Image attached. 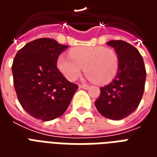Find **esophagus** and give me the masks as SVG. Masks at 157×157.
<instances>
[{"label": "esophagus", "instance_id": "obj_1", "mask_svg": "<svg viewBox=\"0 0 157 157\" xmlns=\"http://www.w3.org/2000/svg\"><path fill=\"white\" fill-rule=\"evenodd\" d=\"M79 87H80V88L86 89V90H87V89L90 88V86H89L88 85H79Z\"/></svg>", "mask_w": 157, "mask_h": 157}]
</instances>
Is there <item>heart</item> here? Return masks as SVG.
<instances>
[{"label":"heart","instance_id":"b5f03b06","mask_svg":"<svg viewBox=\"0 0 157 157\" xmlns=\"http://www.w3.org/2000/svg\"><path fill=\"white\" fill-rule=\"evenodd\" d=\"M70 56L59 55L57 66L69 81L78 78L84 67L89 80L105 85L115 77L118 59L115 52L102 46H82L72 48Z\"/></svg>","mask_w":157,"mask_h":157}]
</instances>
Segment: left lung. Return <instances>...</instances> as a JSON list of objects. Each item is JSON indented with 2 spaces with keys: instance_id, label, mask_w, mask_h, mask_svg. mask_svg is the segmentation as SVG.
<instances>
[{
  "instance_id": "8db88e82",
  "label": "left lung",
  "mask_w": 157,
  "mask_h": 157,
  "mask_svg": "<svg viewBox=\"0 0 157 157\" xmlns=\"http://www.w3.org/2000/svg\"><path fill=\"white\" fill-rule=\"evenodd\" d=\"M107 44L117 53L118 72L111 83L100 88L95 106L105 118L119 120L138 108L145 91L146 71L141 55L133 45L122 40H111Z\"/></svg>"
}]
</instances>
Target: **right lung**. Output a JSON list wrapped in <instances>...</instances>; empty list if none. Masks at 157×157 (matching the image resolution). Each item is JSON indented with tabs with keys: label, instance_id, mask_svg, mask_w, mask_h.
I'll use <instances>...</instances> for the list:
<instances>
[{
	"label": "right lung",
	"instance_id": "add662e5",
	"mask_svg": "<svg viewBox=\"0 0 157 157\" xmlns=\"http://www.w3.org/2000/svg\"><path fill=\"white\" fill-rule=\"evenodd\" d=\"M68 48L52 39L28 43L16 55L12 71L17 98L29 114L43 121L61 116L78 86L57 68L59 55Z\"/></svg>",
	"mask_w": 157,
	"mask_h": 157
}]
</instances>
